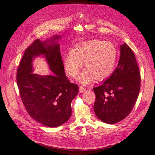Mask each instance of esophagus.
I'll use <instances>...</instances> for the list:
<instances>
[{
    "instance_id": "esophagus-1",
    "label": "esophagus",
    "mask_w": 155,
    "mask_h": 155,
    "mask_svg": "<svg viewBox=\"0 0 155 155\" xmlns=\"http://www.w3.org/2000/svg\"><path fill=\"white\" fill-rule=\"evenodd\" d=\"M79 91H80V93H83V92H84L86 91V88H84V87H83L82 86H80Z\"/></svg>"
}]
</instances>
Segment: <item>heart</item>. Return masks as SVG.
Returning a JSON list of instances; mask_svg holds the SVG:
<instances>
[{
    "label": "heart",
    "mask_w": 155,
    "mask_h": 155,
    "mask_svg": "<svg viewBox=\"0 0 155 155\" xmlns=\"http://www.w3.org/2000/svg\"><path fill=\"white\" fill-rule=\"evenodd\" d=\"M117 50L110 41L93 40L80 43L75 49L70 50L65 56L64 69L67 74L76 78L83 65L86 69L78 80L87 84L95 78L103 81L113 73L116 64Z\"/></svg>",
    "instance_id": "b5f03b06"
}]
</instances>
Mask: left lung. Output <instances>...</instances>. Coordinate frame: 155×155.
<instances>
[{
  "label": "left lung",
  "instance_id": "1",
  "mask_svg": "<svg viewBox=\"0 0 155 155\" xmlns=\"http://www.w3.org/2000/svg\"><path fill=\"white\" fill-rule=\"evenodd\" d=\"M140 88V75L135 55L124 43L120 46V60L114 73L93 88L96 115L110 124L121 121L132 111Z\"/></svg>",
  "mask_w": 155,
  "mask_h": 155
}]
</instances>
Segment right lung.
<instances>
[{
  "mask_svg": "<svg viewBox=\"0 0 155 155\" xmlns=\"http://www.w3.org/2000/svg\"><path fill=\"white\" fill-rule=\"evenodd\" d=\"M59 35L45 41L35 40L25 50L16 74L21 98L29 115L50 127H58L68 121L72 115L71 102L78 94V86L65 75L61 56ZM42 55L54 75L33 73V61Z\"/></svg>",
  "mask_w": 155,
  "mask_h": 155,
  "instance_id": "right-lung-1",
  "label": "right lung"
}]
</instances>
